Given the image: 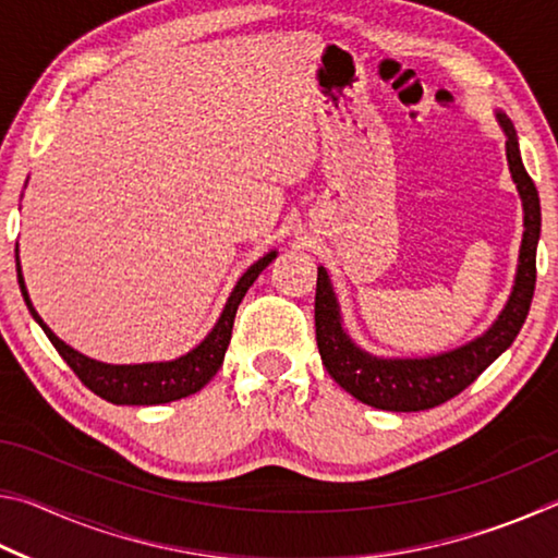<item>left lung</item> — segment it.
Segmentation results:
<instances>
[{
  "instance_id": "8db88e82",
  "label": "left lung",
  "mask_w": 558,
  "mask_h": 558,
  "mask_svg": "<svg viewBox=\"0 0 558 558\" xmlns=\"http://www.w3.org/2000/svg\"><path fill=\"white\" fill-rule=\"evenodd\" d=\"M499 130L505 132L507 165L517 186L524 211L522 245H519L514 286L505 302L502 313L483 335L448 352L428 356H376L359 347L347 332L342 307L329 280L325 266H317V295H315V327L317 347L329 376L352 393L356 401L381 411H426L446 403L452 396L477 379L495 359L507 352L522 329L532 305L536 286V245L542 235V204L539 192L526 174L519 137L502 110L495 112Z\"/></svg>"
}]
</instances>
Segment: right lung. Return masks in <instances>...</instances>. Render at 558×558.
Returning a JSON list of instances; mask_svg holds the SVG:
<instances>
[{
    "instance_id": "1",
    "label": "right lung",
    "mask_w": 558,
    "mask_h": 558,
    "mask_svg": "<svg viewBox=\"0 0 558 558\" xmlns=\"http://www.w3.org/2000/svg\"><path fill=\"white\" fill-rule=\"evenodd\" d=\"M276 256L278 251H268L266 256L253 263V266L245 270L239 278V282L233 286L219 319H216V325L211 327V332L206 335L194 349H189L186 354L169 359V362L108 364V362H98V359L81 354L78 349H73L71 344H65L63 339L56 337L51 332V327L46 325L41 315L34 310L29 290H26V282H24L22 263H19V245H16V278L32 317L39 323L44 335L51 339V344L56 347V352L63 356V362L71 366L75 376H78V379L86 384L93 393H98L100 399H106L116 405H157V403H169V401L184 399V396L202 391L204 386L214 379V374L221 369L223 354L231 342L235 310H239L248 288L256 282L260 272L276 260Z\"/></svg>"
}]
</instances>
